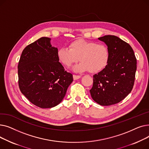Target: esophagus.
I'll list each match as a JSON object with an SVG mask.
<instances>
[{
	"mask_svg": "<svg viewBox=\"0 0 149 149\" xmlns=\"http://www.w3.org/2000/svg\"><path fill=\"white\" fill-rule=\"evenodd\" d=\"M81 78V76L80 75H73V79L74 80H77V79H79Z\"/></svg>",
	"mask_w": 149,
	"mask_h": 149,
	"instance_id": "34e87169",
	"label": "esophagus"
}]
</instances>
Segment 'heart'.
Listing matches in <instances>:
<instances>
[{
	"instance_id": "heart-1",
	"label": "heart",
	"mask_w": 149,
	"mask_h": 149,
	"mask_svg": "<svg viewBox=\"0 0 149 149\" xmlns=\"http://www.w3.org/2000/svg\"><path fill=\"white\" fill-rule=\"evenodd\" d=\"M69 47H62L58 49L57 57L66 67L80 60V63L72 68L75 72L89 70L91 73H97L104 69L108 64L110 53L108 47L104 44L78 39L70 43Z\"/></svg>"
}]
</instances>
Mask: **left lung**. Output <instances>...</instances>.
<instances>
[{
    "instance_id": "1",
    "label": "left lung",
    "mask_w": 149,
    "mask_h": 149,
    "mask_svg": "<svg viewBox=\"0 0 149 149\" xmlns=\"http://www.w3.org/2000/svg\"><path fill=\"white\" fill-rule=\"evenodd\" d=\"M107 46L110 57L107 65L93 76L90 93L101 106L120 102L132 91L136 70V58L132 47L119 37L107 35L98 38Z\"/></svg>"
}]
</instances>
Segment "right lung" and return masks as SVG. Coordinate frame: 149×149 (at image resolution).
Listing matches in <instances>:
<instances>
[{
	"instance_id": "1",
	"label": "right lung",
	"mask_w": 149,
	"mask_h": 149,
	"mask_svg": "<svg viewBox=\"0 0 149 149\" xmlns=\"http://www.w3.org/2000/svg\"><path fill=\"white\" fill-rule=\"evenodd\" d=\"M51 38L41 37L23 49L19 61V86L21 92L33 104L51 108L60 103L72 74L66 72L57 57V48Z\"/></svg>"
}]
</instances>
